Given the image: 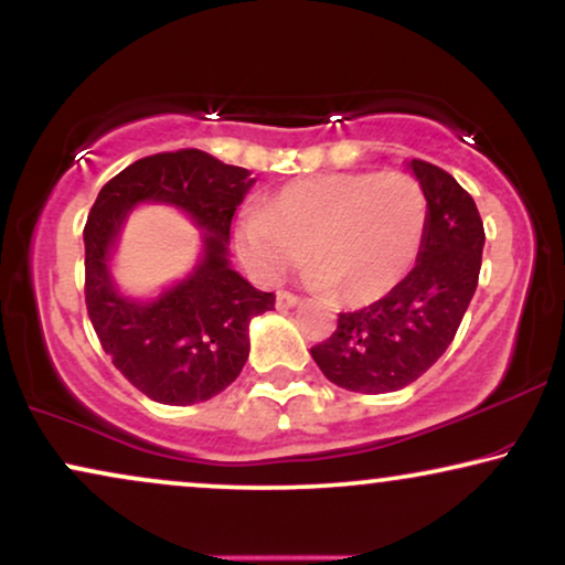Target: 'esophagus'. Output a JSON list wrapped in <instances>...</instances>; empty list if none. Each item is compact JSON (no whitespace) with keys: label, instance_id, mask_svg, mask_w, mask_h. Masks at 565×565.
I'll return each instance as SVG.
<instances>
[{"label":"esophagus","instance_id":"esophagus-1","mask_svg":"<svg viewBox=\"0 0 565 565\" xmlns=\"http://www.w3.org/2000/svg\"><path fill=\"white\" fill-rule=\"evenodd\" d=\"M298 303H300V298L292 296V292H288V290L277 292V308H292V306H298Z\"/></svg>","mask_w":565,"mask_h":565}]
</instances>
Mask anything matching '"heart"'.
<instances>
[{"label": "heart", "mask_w": 565, "mask_h": 565, "mask_svg": "<svg viewBox=\"0 0 565 565\" xmlns=\"http://www.w3.org/2000/svg\"><path fill=\"white\" fill-rule=\"evenodd\" d=\"M427 223V192L412 174H313L282 184L262 211L246 213L236 246L262 280H277L308 249V280L358 306L388 296L404 280Z\"/></svg>", "instance_id": "obj_1"}]
</instances>
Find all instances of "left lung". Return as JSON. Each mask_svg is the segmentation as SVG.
<instances>
[{
    "label": "left lung",
    "mask_w": 565,
    "mask_h": 565,
    "mask_svg": "<svg viewBox=\"0 0 565 565\" xmlns=\"http://www.w3.org/2000/svg\"><path fill=\"white\" fill-rule=\"evenodd\" d=\"M427 192L429 223L416 265L388 296L339 313L337 331L311 347L321 373L354 393L406 388L443 358L473 298L483 254V221L452 174L408 161Z\"/></svg>",
    "instance_id": "obj_1"
}]
</instances>
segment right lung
<instances>
[{
    "instance_id": "right-lung-1",
    "label": "right lung",
    "mask_w": 565,
    "mask_h": 565,
    "mask_svg": "<svg viewBox=\"0 0 565 565\" xmlns=\"http://www.w3.org/2000/svg\"><path fill=\"white\" fill-rule=\"evenodd\" d=\"M254 180L244 167L180 149L138 159L99 190L84 226V300L99 344L143 396L190 406L218 396L249 358V321L273 311L262 292L228 265L231 218ZM138 202H167L196 221L204 259L157 301L120 297L109 252L121 221Z\"/></svg>"
}]
</instances>
